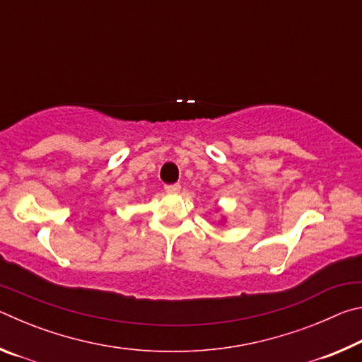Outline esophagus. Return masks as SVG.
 Listing matches in <instances>:
<instances>
[{
	"mask_svg": "<svg viewBox=\"0 0 362 362\" xmlns=\"http://www.w3.org/2000/svg\"><path fill=\"white\" fill-rule=\"evenodd\" d=\"M180 188L182 187L179 185V183H174V185H166V192L170 194H177L180 192Z\"/></svg>",
	"mask_w": 362,
	"mask_h": 362,
	"instance_id": "obj_1",
	"label": "esophagus"
}]
</instances>
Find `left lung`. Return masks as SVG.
<instances>
[{
    "label": "left lung",
    "instance_id": "8db88e82",
    "mask_svg": "<svg viewBox=\"0 0 362 362\" xmlns=\"http://www.w3.org/2000/svg\"><path fill=\"white\" fill-rule=\"evenodd\" d=\"M223 222H225V217L222 216V220H220V223H223Z\"/></svg>",
    "mask_w": 362,
    "mask_h": 362
}]
</instances>
